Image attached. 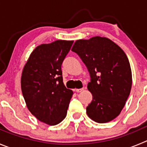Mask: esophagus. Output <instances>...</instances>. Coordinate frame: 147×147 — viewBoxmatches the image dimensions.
I'll return each mask as SVG.
<instances>
[{
    "label": "esophagus",
    "instance_id": "esophagus-1",
    "mask_svg": "<svg viewBox=\"0 0 147 147\" xmlns=\"http://www.w3.org/2000/svg\"><path fill=\"white\" fill-rule=\"evenodd\" d=\"M76 92H78V93H80V92H82V91H83V90H84V88H79V89H76Z\"/></svg>",
    "mask_w": 147,
    "mask_h": 147
}]
</instances>
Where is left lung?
Masks as SVG:
<instances>
[{
  "instance_id": "8db88e82",
  "label": "left lung",
  "mask_w": 147,
  "mask_h": 147,
  "mask_svg": "<svg viewBox=\"0 0 147 147\" xmlns=\"http://www.w3.org/2000/svg\"><path fill=\"white\" fill-rule=\"evenodd\" d=\"M72 51L83 60L91 78L87 88L93 100L86 107L88 116L98 123L114 120L124 107L132 86L125 53L110 39L100 36L78 40Z\"/></svg>"
}]
</instances>
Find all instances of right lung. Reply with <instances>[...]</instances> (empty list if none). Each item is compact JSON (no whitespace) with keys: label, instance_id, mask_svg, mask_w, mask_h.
Here are the masks:
<instances>
[{"label":"right lung","instance_id":"add662e5","mask_svg":"<svg viewBox=\"0 0 147 147\" xmlns=\"http://www.w3.org/2000/svg\"><path fill=\"white\" fill-rule=\"evenodd\" d=\"M72 43L73 40H58L37 46L22 74V91L27 109L49 125L65 118L73 95L64 85L61 72V64Z\"/></svg>","mask_w":147,"mask_h":147}]
</instances>
